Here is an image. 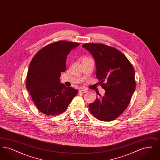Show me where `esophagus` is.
<instances>
[{"mask_svg":"<svg viewBox=\"0 0 160 160\" xmlns=\"http://www.w3.org/2000/svg\"><path fill=\"white\" fill-rule=\"evenodd\" d=\"M79 92L82 93H84L87 92V90H86V89H83V88H81V89H79Z\"/></svg>","mask_w":160,"mask_h":160,"instance_id":"obj_1","label":"esophagus"}]
</instances>
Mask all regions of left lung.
Masks as SVG:
<instances>
[{
	"mask_svg": "<svg viewBox=\"0 0 160 160\" xmlns=\"http://www.w3.org/2000/svg\"><path fill=\"white\" fill-rule=\"evenodd\" d=\"M96 63V76L105 95L89 105L92 114L102 121H112L125 110L136 88L135 71L118 49L103 44L86 43Z\"/></svg>",
	"mask_w": 160,
	"mask_h": 160,
	"instance_id": "8db88e82",
	"label": "left lung"
}]
</instances>
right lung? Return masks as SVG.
I'll use <instances>...</instances> for the list:
<instances>
[{
  "mask_svg": "<svg viewBox=\"0 0 160 160\" xmlns=\"http://www.w3.org/2000/svg\"><path fill=\"white\" fill-rule=\"evenodd\" d=\"M80 45L60 41L41 49L32 59L26 86L32 99L42 113L54 116L65 111L78 91L61 83L62 72L66 70L67 55Z\"/></svg>",
  "mask_w": 160,
  "mask_h": 160,
  "instance_id": "obj_1",
  "label": "right lung"
}]
</instances>
